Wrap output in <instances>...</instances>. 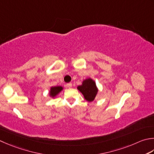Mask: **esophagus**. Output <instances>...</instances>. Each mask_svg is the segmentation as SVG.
<instances>
[{"instance_id":"esophagus-1","label":"esophagus","mask_w":154,"mask_h":154,"mask_svg":"<svg viewBox=\"0 0 154 154\" xmlns=\"http://www.w3.org/2000/svg\"><path fill=\"white\" fill-rule=\"evenodd\" d=\"M66 86H67V87H69V88H71V87H72V83H67V84H66Z\"/></svg>"}]
</instances>
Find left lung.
Instances as JSON below:
<instances>
[{
  "label": "left lung",
  "mask_w": 154,
  "mask_h": 154,
  "mask_svg": "<svg viewBox=\"0 0 154 154\" xmlns=\"http://www.w3.org/2000/svg\"><path fill=\"white\" fill-rule=\"evenodd\" d=\"M77 89L82 93L84 98L89 102L94 100L98 92L95 82L91 78L83 81L82 84L77 87Z\"/></svg>",
  "instance_id": "8db88e82"
}]
</instances>
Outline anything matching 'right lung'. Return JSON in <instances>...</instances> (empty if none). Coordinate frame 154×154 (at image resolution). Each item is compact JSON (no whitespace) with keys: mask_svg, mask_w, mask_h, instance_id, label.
I'll list each match as a JSON object with an SVG mask.
<instances>
[{"mask_svg":"<svg viewBox=\"0 0 154 154\" xmlns=\"http://www.w3.org/2000/svg\"><path fill=\"white\" fill-rule=\"evenodd\" d=\"M63 89V87L61 86H55V87H51L49 91V95L50 97L52 98L55 97L56 96L59 94Z\"/></svg>","mask_w":154,"mask_h":154,"instance_id":"1","label":"right lung"}]
</instances>
